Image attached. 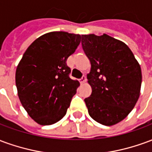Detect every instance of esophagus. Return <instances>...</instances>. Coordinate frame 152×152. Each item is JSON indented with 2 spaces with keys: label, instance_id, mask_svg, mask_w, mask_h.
<instances>
[{
  "label": "esophagus",
  "instance_id": "obj_1",
  "mask_svg": "<svg viewBox=\"0 0 152 152\" xmlns=\"http://www.w3.org/2000/svg\"><path fill=\"white\" fill-rule=\"evenodd\" d=\"M86 81V76H83L82 78L81 79H80V82L81 83V84H84V83Z\"/></svg>",
  "mask_w": 152,
  "mask_h": 152
}]
</instances>
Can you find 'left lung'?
<instances>
[{"instance_id": "obj_1", "label": "left lung", "mask_w": 152, "mask_h": 152, "mask_svg": "<svg viewBox=\"0 0 152 152\" xmlns=\"http://www.w3.org/2000/svg\"><path fill=\"white\" fill-rule=\"evenodd\" d=\"M82 48L91 63L87 74L91 95L85 99L89 115L107 126L129 114L140 95L142 71L123 41L108 35H82Z\"/></svg>"}]
</instances>
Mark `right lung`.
I'll return each instance as SVG.
<instances>
[{
  "instance_id": "add662e5",
  "label": "right lung",
  "mask_w": 152,
  "mask_h": 152,
  "mask_svg": "<svg viewBox=\"0 0 152 152\" xmlns=\"http://www.w3.org/2000/svg\"><path fill=\"white\" fill-rule=\"evenodd\" d=\"M81 36L51 31L29 45L18 63L15 84L22 105L41 125H50L66 115L80 83L71 79L66 65L80 43Z\"/></svg>"
}]
</instances>
